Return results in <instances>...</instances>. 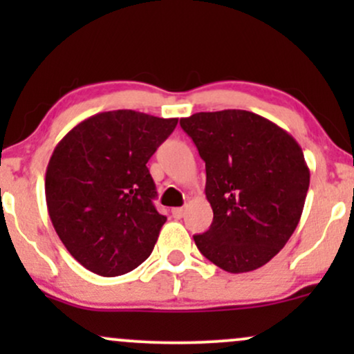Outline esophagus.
<instances>
[{
    "instance_id": "34e87169",
    "label": "esophagus",
    "mask_w": 354,
    "mask_h": 354,
    "mask_svg": "<svg viewBox=\"0 0 354 354\" xmlns=\"http://www.w3.org/2000/svg\"><path fill=\"white\" fill-rule=\"evenodd\" d=\"M171 213H173V216H174V218L180 219V218L185 216V208H173V209H171Z\"/></svg>"
}]
</instances>
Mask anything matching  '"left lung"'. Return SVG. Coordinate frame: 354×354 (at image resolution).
<instances>
[{"instance_id":"left-lung-1","label":"left lung","mask_w":354,"mask_h":354,"mask_svg":"<svg viewBox=\"0 0 354 354\" xmlns=\"http://www.w3.org/2000/svg\"><path fill=\"white\" fill-rule=\"evenodd\" d=\"M206 165L213 223L198 250L228 273L266 265L295 233L310 188L301 146L273 121L245 109L181 118Z\"/></svg>"}]
</instances>
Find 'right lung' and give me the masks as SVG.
Returning a JSON list of instances; mask_svg holds the SVG:
<instances>
[{"mask_svg": "<svg viewBox=\"0 0 354 354\" xmlns=\"http://www.w3.org/2000/svg\"><path fill=\"white\" fill-rule=\"evenodd\" d=\"M176 124V118L116 109L81 121L56 145L44 180L48 213L86 270L111 278L151 254L166 216L153 205L146 163Z\"/></svg>", "mask_w": 354, "mask_h": 354, "instance_id": "right-lung-1", "label": "right lung"}]
</instances>
